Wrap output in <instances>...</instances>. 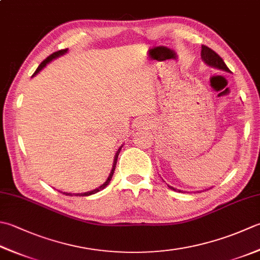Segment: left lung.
I'll list each match as a JSON object with an SVG mask.
<instances>
[{
	"label": "left lung",
	"mask_w": 260,
	"mask_h": 260,
	"mask_svg": "<svg viewBox=\"0 0 260 260\" xmlns=\"http://www.w3.org/2000/svg\"><path fill=\"white\" fill-rule=\"evenodd\" d=\"M201 56H202V59L204 60V62L207 64L212 66V68H215V69H218V70H223L225 71V72H230V70L228 69V66L225 65L224 60H223L220 55H217L214 50L211 49L210 47H207V46H202V52H201ZM170 188V189L172 190H176V191H181L179 189H176V188L171 187V186H168Z\"/></svg>",
	"instance_id": "8db88e82"
}]
</instances>
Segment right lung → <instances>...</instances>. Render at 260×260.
<instances>
[{
  "instance_id": "1",
  "label": "right lung",
  "mask_w": 260,
  "mask_h": 260,
  "mask_svg": "<svg viewBox=\"0 0 260 260\" xmlns=\"http://www.w3.org/2000/svg\"><path fill=\"white\" fill-rule=\"evenodd\" d=\"M65 53H68V48L66 49H60V50H58V52H55V53H53L52 55H49L47 58H46L45 60H43L42 63H40V65L38 66L37 68V70H36V72L34 73V75L32 76H35L36 74L37 73H39L40 71H42L46 65H47L49 62H52L53 59H55V58H57V57H59V56H62V55H64ZM120 150H121V146L119 147L118 149V151L116 152V154H115V159H114V165H113V169H111V171H110V174H109V177L107 178V180L104 182L103 185H101L100 187H98V188H95V189H93V190H91V191H88V192H81V194H71V192H62V194H64V195H68V196H90V195H92V194H95V192H98V191H100V190H103L104 188H106L107 186L109 185V182H110V180H111V178H113V175H114V171H115V168H116V164H117V157H118V155H119V152H120Z\"/></svg>"
}]
</instances>
